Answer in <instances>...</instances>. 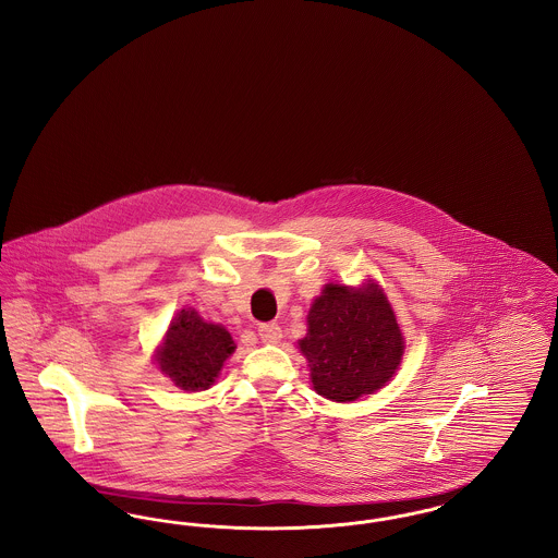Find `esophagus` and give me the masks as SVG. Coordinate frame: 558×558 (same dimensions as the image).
<instances>
[{
	"mask_svg": "<svg viewBox=\"0 0 558 558\" xmlns=\"http://www.w3.org/2000/svg\"><path fill=\"white\" fill-rule=\"evenodd\" d=\"M257 332H259V339L267 343V345H274V343H278L280 339H282V328L276 324V322H266V324H262L259 328H257Z\"/></svg>",
	"mask_w": 558,
	"mask_h": 558,
	"instance_id": "34e87169",
	"label": "esophagus"
}]
</instances>
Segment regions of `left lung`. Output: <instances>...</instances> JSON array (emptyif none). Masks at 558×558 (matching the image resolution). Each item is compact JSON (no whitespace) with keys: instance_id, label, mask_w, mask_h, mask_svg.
Segmentation results:
<instances>
[{"instance_id":"left-lung-1","label":"left lung","mask_w":558,"mask_h":558,"mask_svg":"<svg viewBox=\"0 0 558 558\" xmlns=\"http://www.w3.org/2000/svg\"><path fill=\"white\" fill-rule=\"evenodd\" d=\"M403 337L383 289L326 284L307 316L299 349L322 398L355 401L385 387L398 371Z\"/></svg>"}]
</instances>
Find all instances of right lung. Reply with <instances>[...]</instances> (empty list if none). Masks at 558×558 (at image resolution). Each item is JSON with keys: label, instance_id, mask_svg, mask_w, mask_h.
<instances>
[{"label": "right lung", "instance_id": "add662e5", "mask_svg": "<svg viewBox=\"0 0 558 558\" xmlns=\"http://www.w3.org/2000/svg\"><path fill=\"white\" fill-rule=\"evenodd\" d=\"M234 341L221 324L205 322L194 310H182L171 319L157 364L175 387L184 391L209 389L223 362L234 353Z\"/></svg>", "mask_w": 558, "mask_h": 558}]
</instances>
